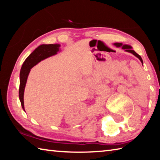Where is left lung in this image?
Returning <instances> with one entry per match:
<instances>
[{
    "instance_id": "8db88e82",
    "label": "left lung",
    "mask_w": 160,
    "mask_h": 160,
    "mask_svg": "<svg viewBox=\"0 0 160 160\" xmlns=\"http://www.w3.org/2000/svg\"><path fill=\"white\" fill-rule=\"evenodd\" d=\"M114 45L116 46V47H121V48H123V49H124L126 51H127V52H130V53H132L134 56H136L137 58H138L140 59V61H141V63H143L142 58L140 57V56L138 55V54L136 52H135V51L132 50V47H131V46H128V45H123L122 44H121V43H115Z\"/></svg>"
}]
</instances>
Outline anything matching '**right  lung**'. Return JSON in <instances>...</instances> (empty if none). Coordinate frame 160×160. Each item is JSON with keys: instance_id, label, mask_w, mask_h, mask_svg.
<instances>
[{"instance_id": "right-lung-1", "label": "right lung", "mask_w": 160, "mask_h": 160, "mask_svg": "<svg viewBox=\"0 0 160 160\" xmlns=\"http://www.w3.org/2000/svg\"><path fill=\"white\" fill-rule=\"evenodd\" d=\"M59 44H42L38 47L30 55H29L22 64L20 74V89H19V97L22 104V107L25 110L24 107V92L30 69L44 59L51 56L55 55L59 51Z\"/></svg>"}]
</instances>
